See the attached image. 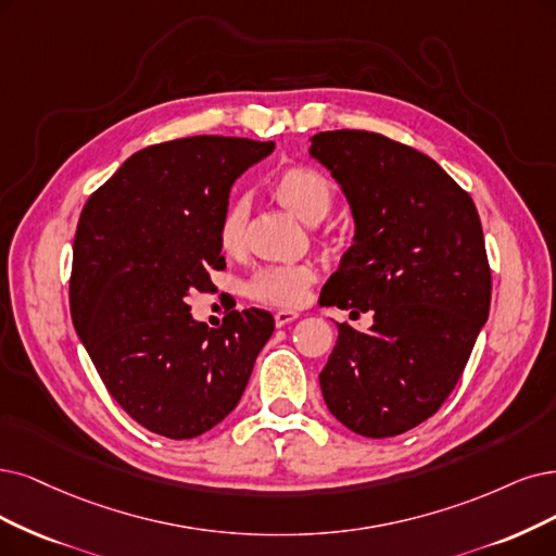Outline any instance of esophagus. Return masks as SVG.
<instances>
[{"mask_svg": "<svg viewBox=\"0 0 556 556\" xmlns=\"http://www.w3.org/2000/svg\"><path fill=\"white\" fill-rule=\"evenodd\" d=\"M295 318H300V314L298 312H277L275 314V323H277V327H283V325H289V323H293Z\"/></svg>", "mask_w": 556, "mask_h": 556, "instance_id": "esophagus-1", "label": "esophagus"}]
</instances>
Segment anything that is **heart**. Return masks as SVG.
<instances>
[{
  "instance_id": "obj_1",
  "label": "heart",
  "mask_w": 556,
  "mask_h": 556,
  "mask_svg": "<svg viewBox=\"0 0 556 556\" xmlns=\"http://www.w3.org/2000/svg\"><path fill=\"white\" fill-rule=\"evenodd\" d=\"M267 188L286 211H291L306 224L320 222L334 203L332 180L309 164H283L270 176ZM247 215L250 213H247V201L242 199H233L224 205L217 219V242L222 252L238 254L242 250L247 238ZM316 279L318 273L309 263L267 265L252 275L244 291L254 302L295 309L309 295Z\"/></svg>"
}]
</instances>
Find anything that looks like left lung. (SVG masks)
<instances>
[{
  "label": "left lung",
  "mask_w": 556,
  "mask_h": 556,
  "mask_svg": "<svg viewBox=\"0 0 556 556\" xmlns=\"http://www.w3.org/2000/svg\"><path fill=\"white\" fill-rule=\"evenodd\" d=\"M355 217V242L320 302L374 312L371 332L341 323L320 371L330 413L364 438L433 417L458 384L490 312L492 275L477 205L440 164L366 130L312 137Z\"/></svg>",
  "instance_id": "1"
}]
</instances>
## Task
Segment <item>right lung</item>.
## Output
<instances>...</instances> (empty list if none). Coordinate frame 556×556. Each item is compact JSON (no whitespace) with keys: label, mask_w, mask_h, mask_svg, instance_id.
I'll list each match as a JSON object with an SVG mask.
<instances>
[{"label":"right lung","mask_w":556,"mask_h":556,"mask_svg":"<svg viewBox=\"0 0 556 556\" xmlns=\"http://www.w3.org/2000/svg\"><path fill=\"white\" fill-rule=\"evenodd\" d=\"M275 141L199 135L130 155L81 208L71 316L100 380L126 413L169 440H192L238 405L273 337L263 309L197 323L188 298L215 291L226 265L217 219L233 180Z\"/></svg>","instance_id":"add662e5"}]
</instances>
